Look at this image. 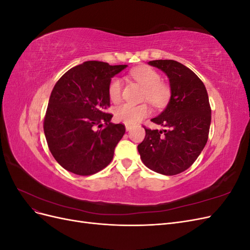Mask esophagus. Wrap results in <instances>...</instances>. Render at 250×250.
<instances>
[{"mask_svg":"<svg viewBox=\"0 0 250 250\" xmlns=\"http://www.w3.org/2000/svg\"><path fill=\"white\" fill-rule=\"evenodd\" d=\"M132 128H133V126H131V125H126V130L127 131H130Z\"/></svg>","mask_w":250,"mask_h":250,"instance_id":"obj_1","label":"esophagus"}]
</instances>
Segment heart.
Listing matches in <instances>:
<instances>
[{"instance_id": "1", "label": "heart", "mask_w": 250, "mask_h": 250, "mask_svg": "<svg viewBox=\"0 0 250 250\" xmlns=\"http://www.w3.org/2000/svg\"><path fill=\"white\" fill-rule=\"evenodd\" d=\"M130 75L142 86L144 93L142 99L148 101L154 107H164L171 98L170 86L163 81L160 73L151 66H140L131 71ZM123 83L119 77H112L108 84V97L112 102H119L122 98ZM150 108L147 104H122L115 109L118 121L127 125H134L149 116Z\"/></svg>"}]
</instances>
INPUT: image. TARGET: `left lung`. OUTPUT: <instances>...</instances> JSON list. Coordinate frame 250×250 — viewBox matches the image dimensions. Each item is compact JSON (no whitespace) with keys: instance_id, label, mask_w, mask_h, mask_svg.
Returning a JSON list of instances; mask_svg holds the SVG:
<instances>
[{"instance_id":"left-lung-1","label":"left lung","mask_w":250,"mask_h":250,"mask_svg":"<svg viewBox=\"0 0 250 250\" xmlns=\"http://www.w3.org/2000/svg\"><path fill=\"white\" fill-rule=\"evenodd\" d=\"M169 77L171 99L152 122L168 127L164 131L145 128L146 135L138 146L141 160L152 171L176 175L197 160L208 139L211 109L207 88L193 71L175 60H152Z\"/></svg>"}]
</instances>
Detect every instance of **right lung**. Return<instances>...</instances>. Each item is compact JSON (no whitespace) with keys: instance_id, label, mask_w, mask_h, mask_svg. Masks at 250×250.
Masks as SVG:
<instances>
[{"instance_id":"add662e5","label":"right lung","mask_w":250,"mask_h":250,"mask_svg":"<svg viewBox=\"0 0 250 250\" xmlns=\"http://www.w3.org/2000/svg\"><path fill=\"white\" fill-rule=\"evenodd\" d=\"M126 66L85 62L56 82L43 119V131L52 155L65 170L87 176L112 161L125 125L110 123L112 115L106 112L110 106L108 84ZM97 127L102 129L97 131Z\"/></svg>"}]
</instances>
